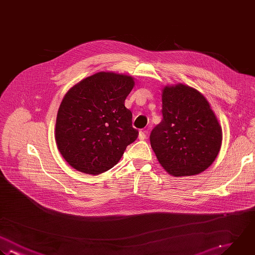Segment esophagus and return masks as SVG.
Listing matches in <instances>:
<instances>
[{
  "instance_id": "34e87169",
  "label": "esophagus",
  "mask_w": 255,
  "mask_h": 255,
  "mask_svg": "<svg viewBox=\"0 0 255 255\" xmlns=\"http://www.w3.org/2000/svg\"><path fill=\"white\" fill-rule=\"evenodd\" d=\"M138 138L140 140H143L146 138V130H140L138 133Z\"/></svg>"
}]
</instances>
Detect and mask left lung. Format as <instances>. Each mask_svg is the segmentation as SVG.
<instances>
[{
    "label": "left lung",
    "mask_w": 255,
    "mask_h": 255,
    "mask_svg": "<svg viewBox=\"0 0 255 255\" xmlns=\"http://www.w3.org/2000/svg\"><path fill=\"white\" fill-rule=\"evenodd\" d=\"M161 101L163 119L149 137L158 162L175 177L204 171L222 142V129L209 103L183 84L165 86Z\"/></svg>",
    "instance_id": "obj_1"
}]
</instances>
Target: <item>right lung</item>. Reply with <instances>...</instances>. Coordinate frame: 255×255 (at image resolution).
I'll return each mask as SVG.
<instances>
[{
    "label": "right lung",
    "instance_id": "add662e5",
    "mask_svg": "<svg viewBox=\"0 0 255 255\" xmlns=\"http://www.w3.org/2000/svg\"><path fill=\"white\" fill-rule=\"evenodd\" d=\"M131 76L100 72L65 95L57 115L55 137L59 151L75 169L97 175L122 158L138 131L125 101L134 87Z\"/></svg>",
    "mask_w": 255,
    "mask_h": 255
}]
</instances>
